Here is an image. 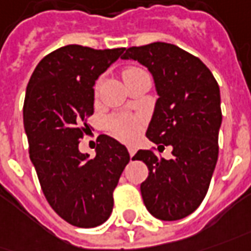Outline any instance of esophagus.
Returning <instances> with one entry per match:
<instances>
[{"label":"esophagus","instance_id":"obj_1","mask_svg":"<svg viewBox=\"0 0 251 251\" xmlns=\"http://www.w3.org/2000/svg\"><path fill=\"white\" fill-rule=\"evenodd\" d=\"M127 152H129L130 156H133V155L136 154V147H133V146H127Z\"/></svg>","mask_w":251,"mask_h":251}]
</instances>
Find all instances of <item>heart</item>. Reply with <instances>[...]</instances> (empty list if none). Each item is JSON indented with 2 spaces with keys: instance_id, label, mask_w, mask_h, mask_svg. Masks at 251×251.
I'll return each instance as SVG.
<instances>
[{
  "instance_id": "obj_1",
  "label": "heart",
  "mask_w": 251,
  "mask_h": 251,
  "mask_svg": "<svg viewBox=\"0 0 251 251\" xmlns=\"http://www.w3.org/2000/svg\"><path fill=\"white\" fill-rule=\"evenodd\" d=\"M144 71L139 67H126L122 71V78L124 81H129L130 78L136 75L143 74ZM100 86V81L96 83V92ZM140 126H141V118L132 115V114H114L107 119V129L110 130L111 134H114L117 139L124 140V141H130L133 140L140 132Z\"/></svg>"
}]
</instances>
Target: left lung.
Masks as SVG:
<instances>
[{"label": "left lung", "instance_id": "obj_1", "mask_svg": "<svg viewBox=\"0 0 251 251\" xmlns=\"http://www.w3.org/2000/svg\"><path fill=\"white\" fill-rule=\"evenodd\" d=\"M122 59L137 60L154 76L159 99L146 136L173 148L169 161L154 150L132 158L148 168L140 185L144 204L156 219H184L202 203L219 158V83L201 59L166 42L127 48Z\"/></svg>", "mask_w": 251, "mask_h": 251}]
</instances>
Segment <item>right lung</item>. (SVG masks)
Returning a JSON list of instances; mask_svg holds the SVG:
<instances>
[{
    "label": "right lung",
    "mask_w": 251,
    "mask_h": 251,
    "mask_svg": "<svg viewBox=\"0 0 251 251\" xmlns=\"http://www.w3.org/2000/svg\"><path fill=\"white\" fill-rule=\"evenodd\" d=\"M125 48L93 49L67 45L47 54L32 73L23 105L30 159L48 203L68 224L93 228L111 216L114 190L129 152L100 134L96 156L78 146L90 132L93 85Z\"/></svg>",
    "instance_id": "right-lung-1"
}]
</instances>
